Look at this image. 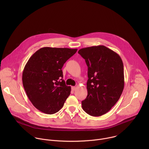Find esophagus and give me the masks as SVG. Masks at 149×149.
<instances>
[{
    "label": "esophagus",
    "instance_id": "esophagus-1",
    "mask_svg": "<svg viewBox=\"0 0 149 149\" xmlns=\"http://www.w3.org/2000/svg\"><path fill=\"white\" fill-rule=\"evenodd\" d=\"M75 89H76V87H71V90H72V91H75Z\"/></svg>",
    "mask_w": 149,
    "mask_h": 149
}]
</instances>
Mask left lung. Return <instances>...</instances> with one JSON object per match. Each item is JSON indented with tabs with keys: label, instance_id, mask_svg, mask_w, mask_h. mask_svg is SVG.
<instances>
[{
	"label": "left lung",
	"instance_id": "left-lung-1",
	"mask_svg": "<svg viewBox=\"0 0 149 149\" xmlns=\"http://www.w3.org/2000/svg\"><path fill=\"white\" fill-rule=\"evenodd\" d=\"M88 67L87 97L82 101L84 111L98 117L107 113L119 100L124 87V66L116 52L103 45L78 52Z\"/></svg>",
	"mask_w": 149,
	"mask_h": 149
}]
</instances>
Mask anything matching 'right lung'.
I'll list each match as a JSON object with an SVG mask.
<instances>
[{
  "instance_id": "right-lung-1",
  "label": "right lung",
  "mask_w": 149,
  "mask_h": 149,
  "mask_svg": "<svg viewBox=\"0 0 149 149\" xmlns=\"http://www.w3.org/2000/svg\"><path fill=\"white\" fill-rule=\"evenodd\" d=\"M77 49L44 47L29 59L22 73L27 96L34 107L48 114L63 107L71 93V87L63 80L62 68Z\"/></svg>"
}]
</instances>
